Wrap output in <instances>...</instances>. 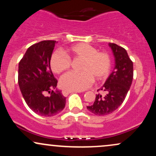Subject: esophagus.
I'll return each instance as SVG.
<instances>
[{"label":"esophagus","mask_w":156,"mask_h":156,"mask_svg":"<svg viewBox=\"0 0 156 156\" xmlns=\"http://www.w3.org/2000/svg\"><path fill=\"white\" fill-rule=\"evenodd\" d=\"M73 92H80L78 91H73V90H69V89H65V90L62 91V94H63L64 96H67L68 94H70V93Z\"/></svg>","instance_id":"34e87169"}]
</instances>
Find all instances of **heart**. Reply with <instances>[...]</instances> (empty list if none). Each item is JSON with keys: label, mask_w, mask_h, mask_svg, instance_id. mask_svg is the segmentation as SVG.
<instances>
[{"label": "heart", "mask_w": 156, "mask_h": 156, "mask_svg": "<svg viewBox=\"0 0 156 156\" xmlns=\"http://www.w3.org/2000/svg\"><path fill=\"white\" fill-rule=\"evenodd\" d=\"M73 58H82L80 72H69L61 78V86L69 90H84L92 85L94 78L102 80L108 77L111 70L112 62L108 53L98 52V49L87 43H78L67 50ZM53 72L60 73L67 70L71 65V59L68 55L62 51H55L50 61Z\"/></svg>", "instance_id": "b5f03b06"}]
</instances>
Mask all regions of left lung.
<instances>
[{"label": "left lung", "mask_w": 156, "mask_h": 156, "mask_svg": "<svg viewBox=\"0 0 156 156\" xmlns=\"http://www.w3.org/2000/svg\"><path fill=\"white\" fill-rule=\"evenodd\" d=\"M114 56V68L98 91H103L105 95L96 94L95 101L87 109L98 116L107 115L117 110L124 101L131 86L133 77V65L126 50L114 43H109Z\"/></svg>", "instance_id": "obj_1"}]
</instances>
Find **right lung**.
Wrapping results in <instances>:
<instances>
[{"mask_svg":"<svg viewBox=\"0 0 156 156\" xmlns=\"http://www.w3.org/2000/svg\"><path fill=\"white\" fill-rule=\"evenodd\" d=\"M44 40L27 50L18 67V84L28 106L42 117H53L64 108L66 98L56 89L57 80L51 69L50 61L55 44ZM46 92L51 93L46 96Z\"/></svg>","mask_w":156,"mask_h":156,"instance_id":"1","label":"right lung"}]
</instances>
